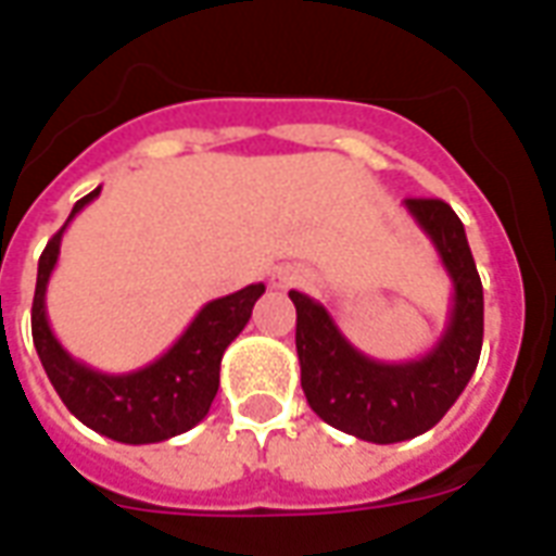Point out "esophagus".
<instances>
[{"instance_id": "esophagus-1", "label": "esophagus", "mask_w": 556, "mask_h": 556, "mask_svg": "<svg viewBox=\"0 0 556 556\" xmlns=\"http://www.w3.org/2000/svg\"><path fill=\"white\" fill-rule=\"evenodd\" d=\"M301 282H303V270L301 267H291V265L277 267V270H274V277H270V286L279 291L294 289V286H301Z\"/></svg>"}]
</instances>
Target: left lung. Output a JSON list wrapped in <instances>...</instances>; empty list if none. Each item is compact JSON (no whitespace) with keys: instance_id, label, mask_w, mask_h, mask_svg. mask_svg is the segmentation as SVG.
<instances>
[{"instance_id":"1","label":"left lung","mask_w":556,"mask_h":556,"mask_svg":"<svg viewBox=\"0 0 556 556\" xmlns=\"http://www.w3.org/2000/svg\"><path fill=\"white\" fill-rule=\"evenodd\" d=\"M405 207L429 235L453 282L450 321L422 357L375 361L351 345L321 303L289 291L298 309L294 342L309 408L327 426L372 443L410 441L441 422L477 372L482 351V282L462 219L441 199H405Z\"/></svg>"}]
</instances>
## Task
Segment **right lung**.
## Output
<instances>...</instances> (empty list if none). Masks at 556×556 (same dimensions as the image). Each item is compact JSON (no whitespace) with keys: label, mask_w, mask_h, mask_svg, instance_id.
Listing matches in <instances>:
<instances>
[{"label":"right lung","mask_w":556,"mask_h":556,"mask_svg":"<svg viewBox=\"0 0 556 556\" xmlns=\"http://www.w3.org/2000/svg\"><path fill=\"white\" fill-rule=\"evenodd\" d=\"M98 193L101 187L83 195L67 223ZM67 223L43 247L31 301V339L50 384L83 426L118 443H160L190 431L195 422L205 419L217 396L219 361L247 327L255 301L265 294V286L255 282L205 303L181 337L175 339V345L142 369L122 375L101 372L91 369L89 363L77 361L55 339L47 318V282L59 262Z\"/></svg>","instance_id":"right-lung-1"}]
</instances>
